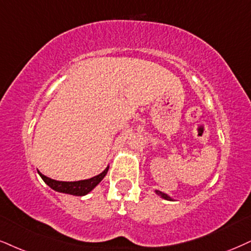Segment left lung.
<instances>
[{
	"label": "left lung",
	"instance_id": "left-lung-1",
	"mask_svg": "<svg viewBox=\"0 0 251 251\" xmlns=\"http://www.w3.org/2000/svg\"><path fill=\"white\" fill-rule=\"evenodd\" d=\"M156 193H158L160 197H162V198H164V199H168V200H170V197L168 196V194L163 193V192H159V191H156Z\"/></svg>",
	"mask_w": 251,
	"mask_h": 251
}]
</instances>
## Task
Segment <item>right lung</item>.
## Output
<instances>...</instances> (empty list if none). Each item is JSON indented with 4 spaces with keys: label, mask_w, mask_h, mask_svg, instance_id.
<instances>
[{
    "label": "right lung",
    "mask_w": 251,
    "mask_h": 251,
    "mask_svg": "<svg viewBox=\"0 0 251 251\" xmlns=\"http://www.w3.org/2000/svg\"><path fill=\"white\" fill-rule=\"evenodd\" d=\"M108 171V168L104 170L103 172L100 173L99 176H95L91 179H86V180H80V181H58L53 180V179L45 177L44 175L39 173V176L42 177L43 180H44L46 184L49 185L51 188H53L54 191L61 192V193H67L72 194V196H85L91 192L93 188H94L100 182L102 179H103L104 176Z\"/></svg>",
    "instance_id": "obj_1"
}]
</instances>
